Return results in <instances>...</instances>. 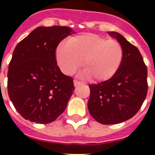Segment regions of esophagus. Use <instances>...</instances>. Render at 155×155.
<instances>
[{"instance_id": "esophagus-1", "label": "esophagus", "mask_w": 155, "mask_h": 155, "mask_svg": "<svg viewBox=\"0 0 155 155\" xmlns=\"http://www.w3.org/2000/svg\"><path fill=\"white\" fill-rule=\"evenodd\" d=\"M81 84H82V82L80 81L76 80V79H75V80H74V86H78Z\"/></svg>"}]
</instances>
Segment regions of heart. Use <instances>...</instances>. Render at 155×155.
Listing matches in <instances>:
<instances>
[{
  "mask_svg": "<svg viewBox=\"0 0 155 155\" xmlns=\"http://www.w3.org/2000/svg\"><path fill=\"white\" fill-rule=\"evenodd\" d=\"M61 71L71 74L81 64L84 74L94 81L111 78L121 65L124 52L118 41L87 33L72 37L68 43H61L56 51Z\"/></svg>",
  "mask_w": 155,
  "mask_h": 155,
  "instance_id": "obj_1",
  "label": "heart"
}]
</instances>
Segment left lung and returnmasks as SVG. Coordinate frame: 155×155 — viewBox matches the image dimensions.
<instances>
[{
	"instance_id": "left-lung-1",
	"label": "left lung",
	"mask_w": 155,
	"mask_h": 155,
	"mask_svg": "<svg viewBox=\"0 0 155 155\" xmlns=\"http://www.w3.org/2000/svg\"><path fill=\"white\" fill-rule=\"evenodd\" d=\"M109 35L123 48L121 65L110 79L90 84L87 108L102 124H116L132 118L141 107L147 93V68L139 50L116 31Z\"/></svg>"
}]
</instances>
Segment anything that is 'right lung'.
<instances>
[{"label": "right lung", "instance_id": "add662e5", "mask_svg": "<svg viewBox=\"0 0 155 155\" xmlns=\"http://www.w3.org/2000/svg\"><path fill=\"white\" fill-rule=\"evenodd\" d=\"M74 33L67 26H39L16 46L8 67V92L25 120L50 124L65 110L74 86L57 66L56 49Z\"/></svg>", "mask_w": 155, "mask_h": 155}]
</instances>
